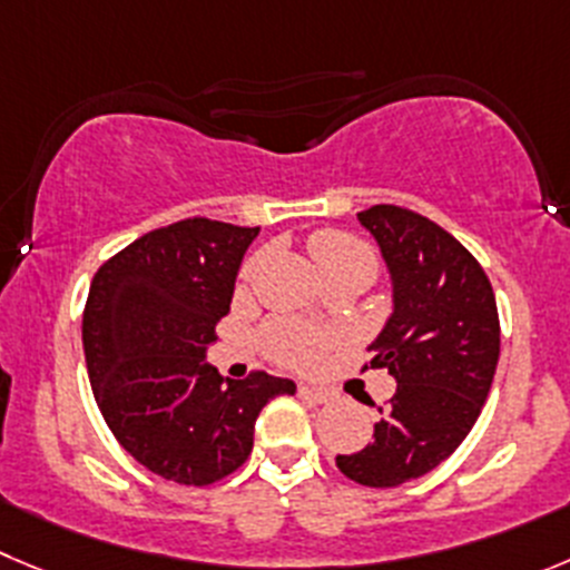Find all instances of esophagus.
<instances>
[{
    "instance_id": "1",
    "label": "esophagus",
    "mask_w": 570,
    "mask_h": 570,
    "mask_svg": "<svg viewBox=\"0 0 570 570\" xmlns=\"http://www.w3.org/2000/svg\"><path fill=\"white\" fill-rule=\"evenodd\" d=\"M299 397L305 400V403L311 405H324L330 400L327 392H322V389H313V386H299Z\"/></svg>"
}]
</instances>
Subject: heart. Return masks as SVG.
<instances>
[{
	"label": "heart",
	"mask_w": 570,
	"mask_h": 570,
	"mask_svg": "<svg viewBox=\"0 0 570 570\" xmlns=\"http://www.w3.org/2000/svg\"><path fill=\"white\" fill-rule=\"evenodd\" d=\"M307 246H311L313 259H316V265L322 268L324 276L357 271V274H366L372 279L377 271L375 252H372L361 237L350 235V232H316ZM263 341L265 346H268L271 355L279 363L296 366V370H307V366H313V363L322 357V352L327 350L330 335L316 327H307V324L271 322L268 327H265Z\"/></svg>",
	"instance_id": "heart-1"
}]
</instances>
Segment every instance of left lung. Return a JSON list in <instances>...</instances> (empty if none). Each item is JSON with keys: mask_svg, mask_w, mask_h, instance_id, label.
<instances>
[{"mask_svg": "<svg viewBox=\"0 0 570 570\" xmlns=\"http://www.w3.org/2000/svg\"><path fill=\"white\" fill-rule=\"evenodd\" d=\"M357 220L381 246L394 302L370 366L389 370L397 392L377 409L372 442L335 464L363 487H397L431 473L475 425L495 377L501 324L484 268L451 232L392 204Z\"/></svg>", "mask_w": 570, "mask_h": 570, "instance_id": "obj_1", "label": "left lung"}]
</instances>
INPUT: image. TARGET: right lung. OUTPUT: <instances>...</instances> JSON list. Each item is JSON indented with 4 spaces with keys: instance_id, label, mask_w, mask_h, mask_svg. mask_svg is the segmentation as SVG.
Returning <instances> with one entry per match:
<instances>
[{
    "instance_id": "obj_1",
    "label": "right lung",
    "mask_w": 570,
    "mask_h": 570,
    "mask_svg": "<svg viewBox=\"0 0 570 570\" xmlns=\"http://www.w3.org/2000/svg\"><path fill=\"white\" fill-rule=\"evenodd\" d=\"M257 232L178 220L114 254L91 279L83 352L102 420L142 468L176 484L235 473L263 405L296 392L268 372L224 381L204 361Z\"/></svg>"
}]
</instances>
